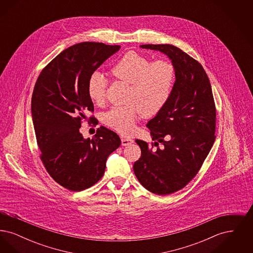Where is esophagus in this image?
<instances>
[{
  "instance_id": "1",
  "label": "esophagus",
  "mask_w": 253,
  "mask_h": 253,
  "mask_svg": "<svg viewBox=\"0 0 253 253\" xmlns=\"http://www.w3.org/2000/svg\"><path fill=\"white\" fill-rule=\"evenodd\" d=\"M133 142L132 138H127V137H121V145L122 146H128L132 144Z\"/></svg>"
}]
</instances>
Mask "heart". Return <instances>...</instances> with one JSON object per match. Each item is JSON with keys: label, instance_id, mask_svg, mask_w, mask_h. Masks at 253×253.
I'll use <instances>...</instances> for the list:
<instances>
[{"label": "heart", "instance_id": "1", "mask_svg": "<svg viewBox=\"0 0 253 253\" xmlns=\"http://www.w3.org/2000/svg\"><path fill=\"white\" fill-rule=\"evenodd\" d=\"M112 75L130 84L125 105L114 106L104 114V123L124 135L132 134L137 119L154 118L168 104L176 83L175 65L169 60L151 61L134 51L125 53L111 69ZM108 80L101 73L92 74L88 95L97 104L106 97Z\"/></svg>", "mask_w": 253, "mask_h": 253}]
</instances>
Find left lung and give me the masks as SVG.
Instances as JSON below:
<instances>
[{"mask_svg": "<svg viewBox=\"0 0 253 253\" xmlns=\"http://www.w3.org/2000/svg\"><path fill=\"white\" fill-rule=\"evenodd\" d=\"M142 48L166 54L176 68L170 99L148 122L153 140L135 142L141 157L133 171L151 193L166 195L183 189L202 167L215 140L216 107L203 66L171 44H143Z\"/></svg>", "mask_w": 253, "mask_h": 253, "instance_id": "8db88e82", "label": "left lung"}]
</instances>
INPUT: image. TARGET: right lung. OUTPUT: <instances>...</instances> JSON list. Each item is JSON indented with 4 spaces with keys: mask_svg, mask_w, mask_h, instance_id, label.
Returning <instances> with one entry per match:
<instances>
[{
    "mask_svg": "<svg viewBox=\"0 0 253 253\" xmlns=\"http://www.w3.org/2000/svg\"><path fill=\"white\" fill-rule=\"evenodd\" d=\"M120 45L85 42L63 50L40 73L31 111L40 158L61 187L80 192L95 185L105 171L107 157L121 144L120 136L100 126L92 138L80 132L83 122L95 121L88 81Z\"/></svg>",
    "mask_w": 253,
    "mask_h": 253,
    "instance_id": "add662e5",
    "label": "right lung"
}]
</instances>
